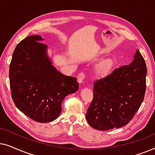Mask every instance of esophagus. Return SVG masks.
I'll use <instances>...</instances> for the list:
<instances>
[{"mask_svg":"<svg viewBox=\"0 0 155 155\" xmlns=\"http://www.w3.org/2000/svg\"><path fill=\"white\" fill-rule=\"evenodd\" d=\"M86 79V74L85 73H84V72H81L79 75H78V77H77V79H78V81L79 82V83H84V80Z\"/></svg>","mask_w":155,"mask_h":155,"instance_id":"esophagus-1","label":"esophagus"}]
</instances>
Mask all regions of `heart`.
I'll list each match as a JSON object with an SVG mask.
<instances>
[{"label":"heart","mask_w":155,"mask_h":155,"mask_svg":"<svg viewBox=\"0 0 155 155\" xmlns=\"http://www.w3.org/2000/svg\"><path fill=\"white\" fill-rule=\"evenodd\" d=\"M113 66V61L108 59L104 60L101 62L96 68V72L99 75H106L111 71Z\"/></svg>","instance_id":"1"}]
</instances>
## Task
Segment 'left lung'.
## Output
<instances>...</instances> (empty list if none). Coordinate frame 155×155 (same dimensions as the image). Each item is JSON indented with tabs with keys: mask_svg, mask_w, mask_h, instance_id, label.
Segmentation results:
<instances>
[{
	"mask_svg": "<svg viewBox=\"0 0 155 155\" xmlns=\"http://www.w3.org/2000/svg\"><path fill=\"white\" fill-rule=\"evenodd\" d=\"M147 67L139 50L128 65L115 68L94 83V98L86 117L98 130L127 125L140 108L146 91Z\"/></svg>",
	"mask_w": 155,
	"mask_h": 155,
	"instance_id": "obj_1",
	"label": "left lung"
}]
</instances>
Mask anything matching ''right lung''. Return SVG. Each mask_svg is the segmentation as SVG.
Returning a JSON list of instances; mask_svg holds the SVG:
<instances>
[{
  "label": "right lung",
  "instance_id": "obj_1",
  "mask_svg": "<svg viewBox=\"0 0 155 155\" xmlns=\"http://www.w3.org/2000/svg\"><path fill=\"white\" fill-rule=\"evenodd\" d=\"M42 40L40 35H31L18 43L9 79L16 107L33 120L47 123L58 117L64 98L75 93L79 84L75 77L64 76L51 65Z\"/></svg>",
  "mask_w": 155,
  "mask_h": 155
}]
</instances>
